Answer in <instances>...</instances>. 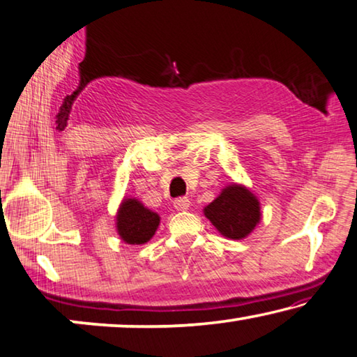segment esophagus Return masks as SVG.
Listing matches in <instances>:
<instances>
[{
    "instance_id": "obj_1",
    "label": "esophagus",
    "mask_w": 357,
    "mask_h": 357,
    "mask_svg": "<svg viewBox=\"0 0 357 357\" xmlns=\"http://www.w3.org/2000/svg\"><path fill=\"white\" fill-rule=\"evenodd\" d=\"M173 205H174V208L178 210V212H184V210L189 208L190 200L188 197H179V199L174 200Z\"/></svg>"
}]
</instances>
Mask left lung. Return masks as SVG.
I'll return each mask as SVG.
<instances>
[{"instance_id":"1","label":"left lung","mask_w":357,"mask_h":357,"mask_svg":"<svg viewBox=\"0 0 357 357\" xmlns=\"http://www.w3.org/2000/svg\"><path fill=\"white\" fill-rule=\"evenodd\" d=\"M204 215L229 239L249 236L262 217L257 197L243 184L227 185L218 197L204 208Z\"/></svg>"}]
</instances>
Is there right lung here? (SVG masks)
Returning <instances> with one entry per match:
<instances>
[{"mask_svg": "<svg viewBox=\"0 0 357 357\" xmlns=\"http://www.w3.org/2000/svg\"><path fill=\"white\" fill-rule=\"evenodd\" d=\"M160 225L158 213L144 207L137 199H124L116 213V229L124 243L139 245L152 239Z\"/></svg>", "mask_w": 357, "mask_h": 357, "instance_id": "add662e5", "label": "right lung"}]
</instances>
